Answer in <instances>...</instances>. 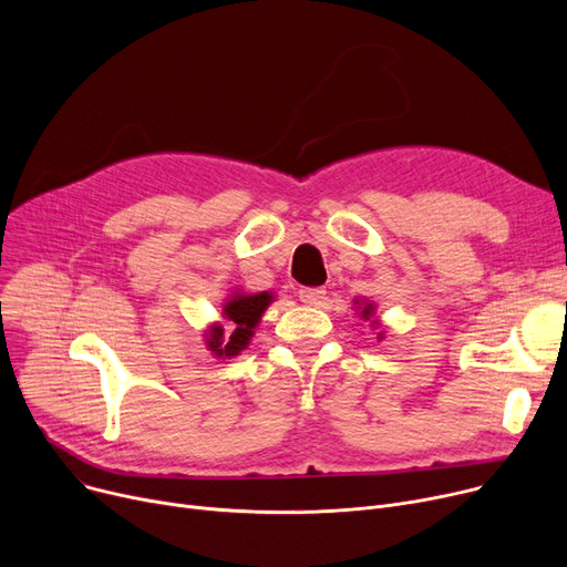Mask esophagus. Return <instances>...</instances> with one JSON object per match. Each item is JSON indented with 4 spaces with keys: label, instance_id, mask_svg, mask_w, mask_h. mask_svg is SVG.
I'll list each match as a JSON object with an SVG mask.
<instances>
[{
    "label": "esophagus",
    "instance_id": "34e87169",
    "mask_svg": "<svg viewBox=\"0 0 567 567\" xmlns=\"http://www.w3.org/2000/svg\"><path fill=\"white\" fill-rule=\"evenodd\" d=\"M299 299L306 303V306H321L326 301V289L321 287H306L299 291Z\"/></svg>",
    "mask_w": 567,
    "mask_h": 567
}]
</instances>
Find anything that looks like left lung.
Here are the masks:
<instances>
[{"instance_id": "left-lung-1", "label": "left lung", "mask_w": 567, "mask_h": 567, "mask_svg": "<svg viewBox=\"0 0 567 567\" xmlns=\"http://www.w3.org/2000/svg\"><path fill=\"white\" fill-rule=\"evenodd\" d=\"M353 306H355V312L361 315V319L370 321V326H372V329L377 331L379 326H381V321L374 317V315H377V306H374L372 301H368V299H355V301H353ZM377 338H379V340H383V331H379V333H377Z\"/></svg>"}]
</instances>
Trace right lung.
<instances>
[{
  "label": "right lung",
  "mask_w": 567,
  "mask_h": 567,
  "mask_svg": "<svg viewBox=\"0 0 567 567\" xmlns=\"http://www.w3.org/2000/svg\"><path fill=\"white\" fill-rule=\"evenodd\" d=\"M274 299L276 296L271 291H257V293H246L244 289L231 291L223 303V317L234 323V331L229 338H225V329L218 321L206 326L204 331L206 349L212 351L216 359H234V355L248 349L255 336V329L259 326L266 308L274 303Z\"/></svg>",
  "instance_id": "obj_1"
}]
</instances>
